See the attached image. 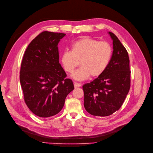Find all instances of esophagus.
<instances>
[{
  "label": "esophagus",
  "instance_id": "esophagus-1",
  "mask_svg": "<svg viewBox=\"0 0 153 153\" xmlns=\"http://www.w3.org/2000/svg\"><path fill=\"white\" fill-rule=\"evenodd\" d=\"M74 86H75V88H78V87L82 86V85L80 83H74Z\"/></svg>",
  "mask_w": 153,
  "mask_h": 153
}]
</instances>
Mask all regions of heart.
<instances>
[{
    "label": "heart",
    "instance_id": "1",
    "mask_svg": "<svg viewBox=\"0 0 153 153\" xmlns=\"http://www.w3.org/2000/svg\"><path fill=\"white\" fill-rule=\"evenodd\" d=\"M113 48L105 41L85 37L71 45V51H65L61 55V62L65 71L72 73L81 64L82 68L72 76L76 80H85L90 76L97 78L102 75L110 65Z\"/></svg>",
    "mask_w": 153,
    "mask_h": 153
}]
</instances>
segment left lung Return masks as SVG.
I'll return each instance as SVG.
<instances>
[{
	"label": "left lung",
	"instance_id": "8db88e82",
	"mask_svg": "<svg viewBox=\"0 0 153 153\" xmlns=\"http://www.w3.org/2000/svg\"><path fill=\"white\" fill-rule=\"evenodd\" d=\"M108 33L113 45L111 62L102 75L83 86L85 108L93 116H107L118 110L130 88L128 52L113 33Z\"/></svg>",
	"mask_w": 153,
	"mask_h": 153
}]
</instances>
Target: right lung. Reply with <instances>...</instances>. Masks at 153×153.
Wrapping results in <instances>:
<instances>
[{
  "label": "right lung",
  "mask_w": 153,
  "mask_h": 153,
  "mask_svg": "<svg viewBox=\"0 0 153 153\" xmlns=\"http://www.w3.org/2000/svg\"><path fill=\"white\" fill-rule=\"evenodd\" d=\"M65 35L43 32L30 43L24 55L20 82L24 100L30 110L39 117L59 113L67 96L74 89L59 63L58 44Z\"/></svg>",
  "instance_id": "1"
}]
</instances>
